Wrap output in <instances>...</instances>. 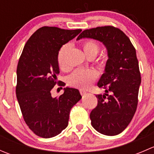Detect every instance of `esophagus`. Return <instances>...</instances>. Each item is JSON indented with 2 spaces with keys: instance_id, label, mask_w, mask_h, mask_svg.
I'll return each mask as SVG.
<instances>
[{
  "instance_id": "1",
  "label": "esophagus",
  "mask_w": 154,
  "mask_h": 154,
  "mask_svg": "<svg viewBox=\"0 0 154 154\" xmlns=\"http://www.w3.org/2000/svg\"><path fill=\"white\" fill-rule=\"evenodd\" d=\"M80 94H82V95H84V94H86V91H85V90H83V89H80Z\"/></svg>"
}]
</instances>
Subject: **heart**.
I'll list each match as a JSON object with an SVG mask.
<instances>
[{
  "label": "heart",
  "mask_w": 154,
  "mask_h": 154,
  "mask_svg": "<svg viewBox=\"0 0 154 154\" xmlns=\"http://www.w3.org/2000/svg\"><path fill=\"white\" fill-rule=\"evenodd\" d=\"M84 54L87 57H96L99 51V45L93 40H86L82 45ZM69 45H65L60 48L57 55L59 67L63 71H68L70 67L67 63V54L69 51ZM97 78V73L92 69L79 68L74 71L68 77V83L71 86L80 88H87Z\"/></svg>",
  "instance_id": "obj_1"
}]
</instances>
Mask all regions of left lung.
<instances>
[{"label":"left lung","instance_id":"obj_1","mask_svg":"<svg viewBox=\"0 0 154 154\" xmlns=\"http://www.w3.org/2000/svg\"><path fill=\"white\" fill-rule=\"evenodd\" d=\"M81 38L97 40L106 48L108 60L97 83L105 93L96 95L97 106L90 119L97 132L116 136L125 130L137 108L141 74L136 49L121 29L112 26L83 30L77 40Z\"/></svg>","mask_w":154,"mask_h":154}]
</instances>
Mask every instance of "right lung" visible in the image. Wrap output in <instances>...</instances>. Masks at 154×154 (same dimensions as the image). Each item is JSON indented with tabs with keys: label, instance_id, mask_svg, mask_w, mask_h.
Instances as JSON below:
<instances>
[{
	"label": "right lung",
	"instance_id": "1",
	"mask_svg": "<svg viewBox=\"0 0 154 154\" xmlns=\"http://www.w3.org/2000/svg\"><path fill=\"white\" fill-rule=\"evenodd\" d=\"M81 31L41 27L31 35L20 57L17 100L26 124L40 137H54L65 130L71 108L82 98L78 89L69 87L64 88V93L59 97H53L51 93L59 83V51Z\"/></svg>",
	"mask_w": 154,
	"mask_h": 154
}]
</instances>
